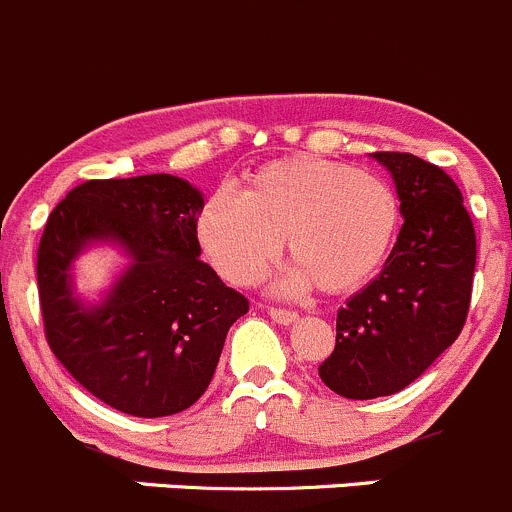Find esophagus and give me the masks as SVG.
Wrapping results in <instances>:
<instances>
[{"label":"esophagus","mask_w":512,"mask_h":512,"mask_svg":"<svg viewBox=\"0 0 512 512\" xmlns=\"http://www.w3.org/2000/svg\"><path fill=\"white\" fill-rule=\"evenodd\" d=\"M267 315L275 322H280V325H292L300 317L295 310H285V307H267Z\"/></svg>","instance_id":"34e87169"}]
</instances>
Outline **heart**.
Wrapping results in <instances>:
<instances>
[{
  "mask_svg": "<svg viewBox=\"0 0 512 512\" xmlns=\"http://www.w3.org/2000/svg\"><path fill=\"white\" fill-rule=\"evenodd\" d=\"M400 205L380 175L315 157L260 167L242 195L217 190L197 215V242L227 282L250 287L265 277L287 240L290 292L315 282L347 292L382 265L398 230Z\"/></svg>",
  "mask_w": 512,
  "mask_h": 512,
  "instance_id": "b5f03b06",
  "label": "heart"
}]
</instances>
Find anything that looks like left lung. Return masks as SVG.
Wrapping results in <instances>:
<instances>
[{
  "mask_svg": "<svg viewBox=\"0 0 512 512\" xmlns=\"http://www.w3.org/2000/svg\"><path fill=\"white\" fill-rule=\"evenodd\" d=\"M405 217L382 272L337 312L332 355L317 367L332 393H400L458 340L470 310L475 230L458 185L408 152H375Z\"/></svg>",
  "mask_w": 512,
  "mask_h": 512,
  "instance_id": "obj_1",
  "label": "left lung"
}]
</instances>
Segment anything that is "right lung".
I'll list each match as a JSON object with an SVG mask.
<instances>
[{"label":"right lung","instance_id":"right-lung-1","mask_svg":"<svg viewBox=\"0 0 512 512\" xmlns=\"http://www.w3.org/2000/svg\"><path fill=\"white\" fill-rule=\"evenodd\" d=\"M202 192L172 175L87 180L44 225L37 285L44 335L84 390L119 413L165 418L210 385L227 330L250 310L200 260ZM92 241L131 257L99 306L73 295L71 262Z\"/></svg>","mask_w":512,"mask_h":512}]
</instances>
